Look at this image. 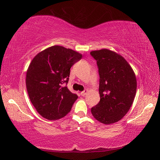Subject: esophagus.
<instances>
[{
  "label": "esophagus",
  "mask_w": 160,
  "mask_h": 160,
  "mask_svg": "<svg viewBox=\"0 0 160 160\" xmlns=\"http://www.w3.org/2000/svg\"><path fill=\"white\" fill-rule=\"evenodd\" d=\"M87 92H88V89H85L84 91H83V92H81V95L82 96H84L85 94H86Z\"/></svg>",
  "instance_id": "34e87169"
}]
</instances>
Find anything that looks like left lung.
<instances>
[{"mask_svg": "<svg viewBox=\"0 0 160 160\" xmlns=\"http://www.w3.org/2000/svg\"><path fill=\"white\" fill-rule=\"evenodd\" d=\"M100 76V102L92 114L104 124L122 119L130 110L136 93V78L130 65L119 54L109 49L92 51Z\"/></svg>", "mask_w": 160, "mask_h": 160, "instance_id": "1", "label": "left lung"}]
</instances>
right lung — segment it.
<instances>
[{
    "label": "right lung",
    "mask_w": 160,
    "mask_h": 160,
    "mask_svg": "<svg viewBox=\"0 0 160 160\" xmlns=\"http://www.w3.org/2000/svg\"><path fill=\"white\" fill-rule=\"evenodd\" d=\"M82 55L54 45L35 56L26 72V84L31 102L44 118L57 120L71 111L78 96L67 86L70 69Z\"/></svg>",
    "instance_id": "1"
}]
</instances>
